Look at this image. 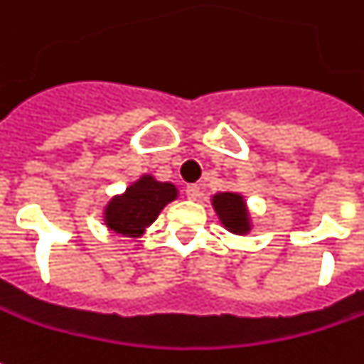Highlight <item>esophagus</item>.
Wrapping results in <instances>:
<instances>
[{"mask_svg": "<svg viewBox=\"0 0 364 364\" xmlns=\"http://www.w3.org/2000/svg\"><path fill=\"white\" fill-rule=\"evenodd\" d=\"M186 198L188 200H198L200 198L198 184H190V186H186Z\"/></svg>", "mask_w": 364, "mask_h": 364, "instance_id": "1", "label": "esophagus"}]
</instances>
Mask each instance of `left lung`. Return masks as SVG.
I'll return each instance as SVG.
<instances>
[{"label": "left lung", "mask_w": 364, "mask_h": 364, "mask_svg": "<svg viewBox=\"0 0 364 364\" xmlns=\"http://www.w3.org/2000/svg\"><path fill=\"white\" fill-rule=\"evenodd\" d=\"M210 204L220 224L228 232L245 236L252 230V214L248 210L246 198L238 192H218L210 198Z\"/></svg>", "instance_id": "obj_1"}]
</instances>
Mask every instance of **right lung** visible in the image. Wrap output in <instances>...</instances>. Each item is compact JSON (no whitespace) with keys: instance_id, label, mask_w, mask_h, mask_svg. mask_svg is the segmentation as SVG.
I'll list each match as a JSON object with an SVG mask.
<instances>
[{"instance_id":"1","label":"right lung","mask_w":364,"mask_h":364,"mask_svg":"<svg viewBox=\"0 0 364 364\" xmlns=\"http://www.w3.org/2000/svg\"><path fill=\"white\" fill-rule=\"evenodd\" d=\"M178 198V188L172 182H160L152 174H142L122 194L108 200L102 220L109 232L128 238H140L166 204Z\"/></svg>"}]
</instances>
